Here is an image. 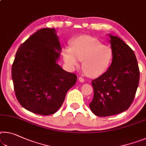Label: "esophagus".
Here are the masks:
<instances>
[{
    "mask_svg": "<svg viewBox=\"0 0 146 146\" xmlns=\"http://www.w3.org/2000/svg\"><path fill=\"white\" fill-rule=\"evenodd\" d=\"M78 81H79L80 82H84V78H82V77H79V78H78Z\"/></svg>",
    "mask_w": 146,
    "mask_h": 146,
    "instance_id": "esophagus-1",
    "label": "esophagus"
}]
</instances>
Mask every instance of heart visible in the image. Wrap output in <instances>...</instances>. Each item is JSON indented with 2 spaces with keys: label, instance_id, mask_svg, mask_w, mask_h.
Returning <instances> with one entry per match:
<instances>
[{
  "label": "heart",
  "instance_id": "b5f03b06",
  "mask_svg": "<svg viewBox=\"0 0 146 146\" xmlns=\"http://www.w3.org/2000/svg\"><path fill=\"white\" fill-rule=\"evenodd\" d=\"M70 48L65 47L62 56L65 63L71 69L79 66L88 77H98L109 68L113 58L111 46L101 43L98 39L88 35H82L70 41Z\"/></svg>",
  "mask_w": 146,
  "mask_h": 146
}]
</instances>
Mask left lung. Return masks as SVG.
Instances as JSON below:
<instances>
[{
  "instance_id": "8db88e82",
  "label": "left lung",
  "mask_w": 146,
  "mask_h": 146,
  "mask_svg": "<svg viewBox=\"0 0 146 146\" xmlns=\"http://www.w3.org/2000/svg\"><path fill=\"white\" fill-rule=\"evenodd\" d=\"M113 50L109 68L92 82L94 98L90 108L100 117L119 114L128 109L135 98L140 71L135 52L121 38L108 34Z\"/></svg>"
}]
</instances>
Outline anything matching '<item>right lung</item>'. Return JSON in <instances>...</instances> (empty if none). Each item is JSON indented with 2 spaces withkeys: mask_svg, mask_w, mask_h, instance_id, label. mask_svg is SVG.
Returning <instances> with one entry per match:
<instances>
[{
  "mask_svg": "<svg viewBox=\"0 0 146 146\" xmlns=\"http://www.w3.org/2000/svg\"><path fill=\"white\" fill-rule=\"evenodd\" d=\"M62 50L54 28L39 30L19 48L11 68L15 93L23 108L36 114H52L60 108L75 74L57 62Z\"/></svg>",
  "mask_w": 146,
  "mask_h": 146,
  "instance_id": "1",
  "label": "right lung"
}]
</instances>
